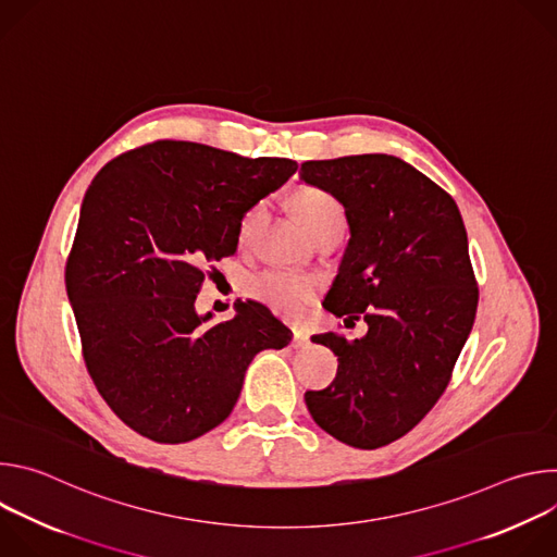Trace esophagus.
Returning <instances> with one entry per match:
<instances>
[{"label": "esophagus", "instance_id": "1", "mask_svg": "<svg viewBox=\"0 0 557 557\" xmlns=\"http://www.w3.org/2000/svg\"><path fill=\"white\" fill-rule=\"evenodd\" d=\"M308 346H310L308 333L301 329H293V348H308Z\"/></svg>", "mask_w": 557, "mask_h": 557}]
</instances>
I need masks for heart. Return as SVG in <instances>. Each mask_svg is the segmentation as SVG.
<instances>
[{"label": "heart", "mask_w": 557, "mask_h": 557, "mask_svg": "<svg viewBox=\"0 0 557 557\" xmlns=\"http://www.w3.org/2000/svg\"><path fill=\"white\" fill-rule=\"evenodd\" d=\"M269 209H271V200L262 198L243 213L240 222H237V243H240V247H251L256 243L262 224L269 218ZM297 209L310 237L320 235L331 226H344L346 222L342 202L322 189L301 191L297 196ZM247 290L251 297L269 306L273 312L297 320V317H301L310 308L320 286H317V282L310 277H301L297 273L282 271V269H269V271L256 273L249 280Z\"/></svg>", "instance_id": "1"}]
</instances>
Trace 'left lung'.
Here are the masks:
<instances>
[{
    "label": "left lung",
    "mask_w": 557,
    "mask_h": 557,
    "mask_svg": "<svg viewBox=\"0 0 557 557\" xmlns=\"http://www.w3.org/2000/svg\"><path fill=\"white\" fill-rule=\"evenodd\" d=\"M299 178L346 209L350 243L324 301L368 333L314 335L339 361L335 381L304 394L337 441L376 449L406 436L445 392L471 333L479 286L454 198L387 153L301 163Z\"/></svg>",
    "instance_id": "1"
}]
</instances>
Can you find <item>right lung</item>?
<instances>
[{
  "label": "right lung",
  "mask_w": 557,
  "mask_h": 557,
  "mask_svg": "<svg viewBox=\"0 0 557 557\" xmlns=\"http://www.w3.org/2000/svg\"><path fill=\"white\" fill-rule=\"evenodd\" d=\"M297 170L189 140L110 161L86 191L65 288L86 368L112 412L156 443H187L233 410L245 372L293 333L258 301L207 326L205 271L237 249V222Z\"/></svg>",
  "instance_id": "obj_1"
}]
</instances>
